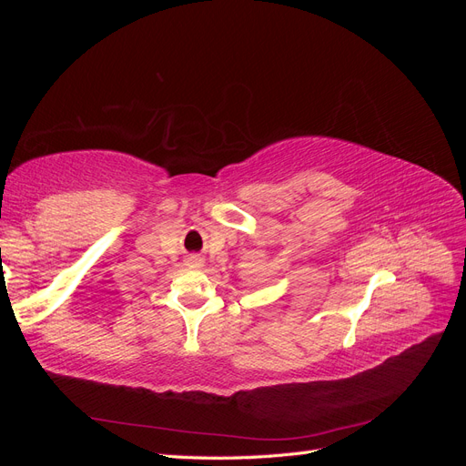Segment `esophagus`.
<instances>
[{"mask_svg":"<svg viewBox=\"0 0 466 466\" xmlns=\"http://www.w3.org/2000/svg\"><path fill=\"white\" fill-rule=\"evenodd\" d=\"M188 264H192L194 268H200L204 264V258L200 255H190L188 257Z\"/></svg>","mask_w":466,"mask_h":466,"instance_id":"34e87169","label":"esophagus"}]
</instances>
